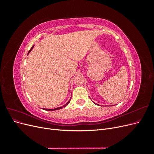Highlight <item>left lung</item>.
<instances>
[{
	"mask_svg": "<svg viewBox=\"0 0 154 154\" xmlns=\"http://www.w3.org/2000/svg\"><path fill=\"white\" fill-rule=\"evenodd\" d=\"M95 104H96V103H95Z\"/></svg>",
	"mask_w": 154,
	"mask_h": 154,
	"instance_id": "8db88e82",
	"label": "left lung"
}]
</instances>
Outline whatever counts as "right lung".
<instances>
[{"label": "right lung", "instance_id": "1", "mask_svg": "<svg viewBox=\"0 0 154 154\" xmlns=\"http://www.w3.org/2000/svg\"><path fill=\"white\" fill-rule=\"evenodd\" d=\"M33 47H34V45H32V47L31 48V49L29 51V52H28V54L31 52V51L33 49ZM71 99L69 100V101H68V102L66 104V105H64L63 106H60V107H58V108H55V109H44V110H49V111H53V110H59V109H62L63 107H64V106H66L69 103V102H70V100H71Z\"/></svg>", "mask_w": 154, "mask_h": 154}]
</instances>
